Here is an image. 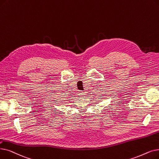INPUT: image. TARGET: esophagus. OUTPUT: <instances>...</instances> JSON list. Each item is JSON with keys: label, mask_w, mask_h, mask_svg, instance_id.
<instances>
[{"label": "esophagus", "mask_w": 159, "mask_h": 159, "mask_svg": "<svg viewBox=\"0 0 159 159\" xmlns=\"http://www.w3.org/2000/svg\"><path fill=\"white\" fill-rule=\"evenodd\" d=\"M79 95H80V96H84L85 93L83 92H79Z\"/></svg>", "instance_id": "34e87169"}]
</instances>
